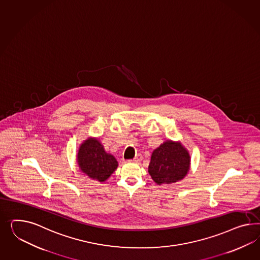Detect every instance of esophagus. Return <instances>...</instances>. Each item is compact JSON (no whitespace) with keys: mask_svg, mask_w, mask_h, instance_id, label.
<instances>
[{"mask_svg":"<svg viewBox=\"0 0 260 260\" xmlns=\"http://www.w3.org/2000/svg\"><path fill=\"white\" fill-rule=\"evenodd\" d=\"M141 159H142V156H141V154H138V155H136V156L132 159V161H134V162H140Z\"/></svg>","mask_w":260,"mask_h":260,"instance_id":"esophagus-1","label":"esophagus"}]
</instances>
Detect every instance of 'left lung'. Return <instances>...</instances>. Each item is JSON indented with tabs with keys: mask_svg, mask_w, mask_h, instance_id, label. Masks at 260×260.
Wrapping results in <instances>:
<instances>
[{
	"mask_svg": "<svg viewBox=\"0 0 260 260\" xmlns=\"http://www.w3.org/2000/svg\"><path fill=\"white\" fill-rule=\"evenodd\" d=\"M189 167L190 156L186 149L180 143L168 141L154 150L148 172L156 184L160 185L182 179Z\"/></svg>",
	"mask_w": 260,
	"mask_h": 260,
	"instance_id": "obj_1",
	"label": "left lung"
}]
</instances>
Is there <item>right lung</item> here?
Here are the masks:
<instances>
[{
    "instance_id": "right-lung-1",
    "label": "right lung",
    "mask_w": 260,
    "mask_h": 260,
    "mask_svg": "<svg viewBox=\"0 0 260 260\" xmlns=\"http://www.w3.org/2000/svg\"><path fill=\"white\" fill-rule=\"evenodd\" d=\"M78 162L84 174L100 182L105 181L118 167L116 158L107 154L104 146L95 139L82 143L78 154Z\"/></svg>"
}]
</instances>
